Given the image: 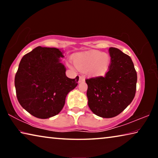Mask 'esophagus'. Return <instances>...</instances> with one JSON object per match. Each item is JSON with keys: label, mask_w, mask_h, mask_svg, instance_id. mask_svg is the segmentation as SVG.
Segmentation results:
<instances>
[{"label": "esophagus", "mask_w": 158, "mask_h": 158, "mask_svg": "<svg viewBox=\"0 0 158 158\" xmlns=\"http://www.w3.org/2000/svg\"><path fill=\"white\" fill-rule=\"evenodd\" d=\"M85 81V77L84 76H80L79 79V83H82Z\"/></svg>", "instance_id": "1"}]
</instances>
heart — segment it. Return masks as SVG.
<instances>
[{
	"label": "heart",
	"instance_id": "heart-1",
	"mask_svg": "<svg viewBox=\"0 0 158 158\" xmlns=\"http://www.w3.org/2000/svg\"><path fill=\"white\" fill-rule=\"evenodd\" d=\"M74 62L80 70L90 69L93 75L100 76L107 72L110 65V58L106 53L91 51L77 55L74 58Z\"/></svg>",
	"mask_w": 158,
	"mask_h": 158
}]
</instances>
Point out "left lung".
<instances>
[{
	"mask_svg": "<svg viewBox=\"0 0 158 158\" xmlns=\"http://www.w3.org/2000/svg\"><path fill=\"white\" fill-rule=\"evenodd\" d=\"M111 62L105 77L85 79L88 105L102 118H113L132 102L137 88V72L131 58L117 48L109 49Z\"/></svg>",
	"mask_w": 158,
	"mask_h": 158,
	"instance_id": "8db88e82",
	"label": "left lung"
}]
</instances>
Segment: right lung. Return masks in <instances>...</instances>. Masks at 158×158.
Instances as JSON below:
<instances>
[{
    "label": "right lung",
    "mask_w": 158,
    "mask_h": 158,
    "mask_svg": "<svg viewBox=\"0 0 158 158\" xmlns=\"http://www.w3.org/2000/svg\"><path fill=\"white\" fill-rule=\"evenodd\" d=\"M60 57L64 56L59 49L37 47L23 56L15 74L19 102L38 118H49L59 113L67 95L78 84V76L75 79L66 76Z\"/></svg>",
    "instance_id": "obj_1"
}]
</instances>
